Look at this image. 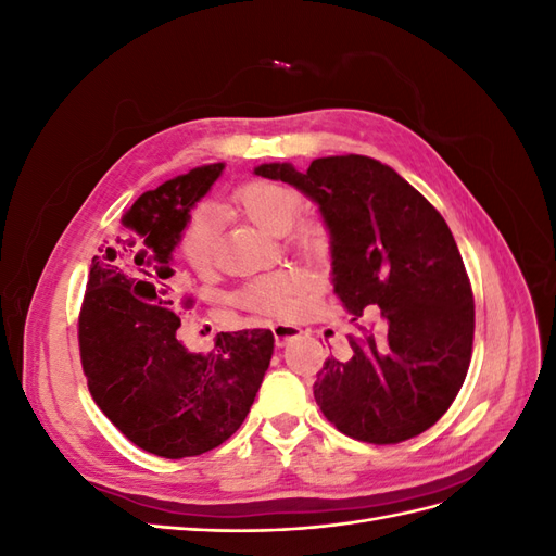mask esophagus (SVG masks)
Listing matches in <instances>:
<instances>
[{
    "label": "esophagus",
    "mask_w": 556,
    "mask_h": 556,
    "mask_svg": "<svg viewBox=\"0 0 556 556\" xmlns=\"http://www.w3.org/2000/svg\"><path fill=\"white\" fill-rule=\"evenodd\" d=\"M271 331H274V339H276V345H278V348L285 345L290 339H294V336L301 333L299 327H294V325H274Z\"/></svg>",
    "instance_id": "34e87169"
}]
</instances>
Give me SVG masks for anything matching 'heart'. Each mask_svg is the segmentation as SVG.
I'll list each match as a JSON object with an SVG mask.
<instances>
[{
	"instance_id": "heart-1",
	"label": "heart",
	"mask_w": 556,
	"mask_h": 556,
	"mask_svg": "<svg viewBox=\"0 0 556 556\" xmlns=\"http://www.w3.org/2000/svg\"><path fill=\"white\" fill-rule=\"evenodd\" d=\"M237 204L252 223H257L262 229L282 233L288 248L301 252L306 257L325 255L329 248V231L323 223V217L300 215L304 206V197L292 185L278 180L252 178L241 182L231 194ZM180 255L188 262L197 274L206 276L213 271L217 262V250H220V227L217 217L211 208H194L180 231ZM306 292V280L301 274L282 268V271H271L243 282L237 301L248 311L288 317L299 306Z\"/></svg>"
}]
</instances>
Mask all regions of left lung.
I'll return each mask as SVG.
<instances>
[{
	"label": "left lung",
	"mask_w": 556,
	"mask_h": 556,
	"mask_svg": "<svg viewBox=\"0 0 556 556\" xmlns=\"http://www.w3.org/2000/svg\"><path fill=\"white\" fill-rule=\"evenodd\" d=\"M323 211L331 231L333 292L357 323L380 309L382 327L348 336L352 357H329L313 394L341 433L394 445L433 427L457 399L473 355L476 304L443 215L392 166L366 155L262 164Z\"/></svg>",
	"instance_id": "left-lung-1"
}]
</instances>
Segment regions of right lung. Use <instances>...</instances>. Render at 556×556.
Returning <instances> with one entry per match:
<instances>
[{
    "label": "right lung",
    "mask_w": 556,
    "mask_h": 556,
    "mask_svg": "<svg viewBox=\"0 0 556 556\" xmlns=\"http://www.w3.org/2000/svg\"><path fill=\"white\" fill-rule=\"evenodd\" d=\"M225 164L143 192L92 257L78 313L83 374L94 403L134 445L164 459L197 457L243 425L274 355L271 329L217 333L211 352L176 339L192 299L176 290L172 252L190 208Z\"/></svg>",
    "instance_id": "right-lung-1"
}]
</instances>
